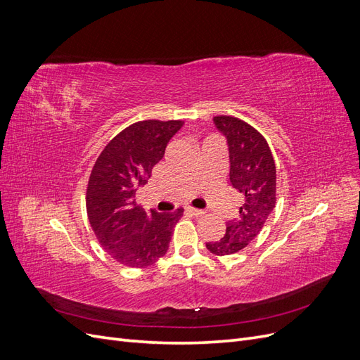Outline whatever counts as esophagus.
<instances>
[{
  "instance_id": "obj_1",
  "label": "esophagus",
  "mask_w": 360,
  "mask_h": 360,
  "mask_svg": "<svg viewBox=\"0 0 360 360\" xmlns=\"http://www.w3.org/2000/svg\"><path fill=\"white\" fill-rule=\"evenodd\" d=\"M186 212L189 213V214H192V216H202L204 214V212L202 210H198V209H193V207H186Z\"/></svg>"
}]
</instances>
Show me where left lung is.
<instances>
[{"mask_svg": "<svg viewBox=\"0 0 360 360\" xmlns=\"http://www.w3.org/2000/svg\"><path fill=\"white\" fill-rule=\"evenodd\" d=\"M228 148V183L242 195L238 214L226 222L222 238L205 243L214 255H231L259 234L276 201V167L267 141L252 126L234 117L213 118Z\"/></svg>", "mask_w": 360, "mask_h": 360, "instance_id": "left-lung-1", "label": "left lung"}]
</instances>
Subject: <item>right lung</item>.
<instances>
[{"instance_id":"obj_1","label":"right lung","mask_w":360,"mask_h":360,"mask_svg":"<svg viewBox=\"0 0 360 360\" xmlns=\"http://www.w3.org/2000/svg\"><path fill=\"white\" fill-rule=\"evenodd\" d=\"M183 124L180 120L138 122L120 132L94 163L86 213L97 240L120 264L147 267L167 254L183 210L146 212L135 195Z\"/></svg>"}]
</instances>
